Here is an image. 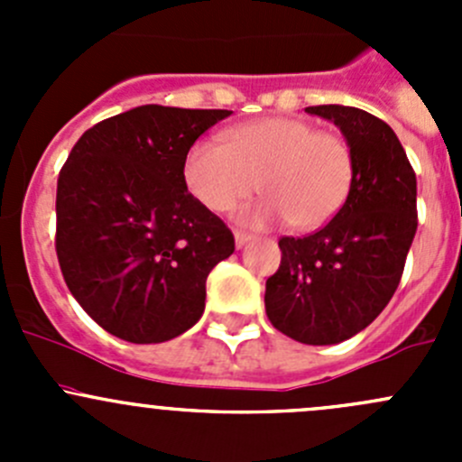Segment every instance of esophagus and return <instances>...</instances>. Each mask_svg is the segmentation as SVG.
Returning <instances> with one entry per match:
<instances>
[{"instance_id":"obj_1","label":"esophagus","mask_w":462,"mask_h":462,"mask_svg":"<svg viewBox=\"0 0 462 462\" xmlns=\"http://www.w3.org/2000/svg\"><path fill=\"white\" fill-rule=\"evenodd\" d=\"M250 239H253V236H250L248 232H241V230H236V232H235V244H236V248H239V250L244 248V245L248 244Z\"/></svg>"}]
</instances>
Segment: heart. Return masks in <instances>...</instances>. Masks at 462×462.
Returning <instances> with one entry per match:
<instances>
[{
  "instance_id": "obj_1",
  "label": "heart",
  "mask_w": 462,
  "mask_h": 462,
  "mask_svg": "<svg viewBox=\"0 0 462 462\" xmlns=\"http://www.w3.org/2000/svg\"><path fill=\"white\" fill-rule=\"evenodd\" d=\"M353 176L351 144L300 118L239 125L223 143L194 144L183 165L189 194L212 212H227L261 185L268 199L239 212L253 227L282 221L297 230L324 227L346 203Z\"/></svg>"
}]
</instances>
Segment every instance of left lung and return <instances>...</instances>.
<instances>
[{"mask_svg": "<svg viewBox=\"0 0 462 462\" xmlns=\"http://www.w3.org/2000/svg\"><path fill=\"white\" fill-rule=\"evenodd\" d=\"M351 144L356 176L333 221L279 239L282 263L265 282V315L310 346L353 337L384 310L416 236V174L384 120L344 105L306 106Z\"/></svg>", "mask_w": 462, "mask_h": 462, "instance_id": "obj_1", "label": "left lung"}]
</instances>
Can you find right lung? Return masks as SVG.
<instances>
[{
	"label": "right lung",
	"instance_id": "1",
	"mask_svg": "<svg viewBox=\"0 0 462 462\" xmlns=\"http://www.w3.org/2000/svg\"><path fill=\"white\" fill-rule=\"evenodd\" d=\"M227 109L143 105L93 125L58 179L55 253L69 291L106 333L179 337L201 319L205 279L235 236L183 179L185 156Z\"/></svg>",
	"mask_w": 462,
	"mask_h": 462
}]
</instances>
